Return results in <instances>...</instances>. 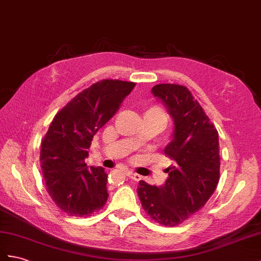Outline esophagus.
Returning <instances> with one entry per match:
<instances>
[{
    "label": "esophagus",
    "mask_w": 261,
    "mask_h": 261,
    "mask_svg": "<svg viewBox=\"0 0 261 261\" xmlns=\"http://www.w3.org/2000/svg\"><path fill=\"white\" fill-rule=\"evenodd\" d=\"M127 176H128L130 179L136 180V181H139V180L142 179V176L141 175L137 174V173H134V171H130V170L127 171Z\"/></svg>",
    "instance_id": "obj_1"
}]
</instances>
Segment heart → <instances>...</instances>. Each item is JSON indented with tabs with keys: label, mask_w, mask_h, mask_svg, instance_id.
I'll return each mask as SVG.
<instances>
[{
	"label": "heart",
	"mask_w": 261,
	"mask_h": 261,
	"mask_svg": "<svg viewBox=\"0 0 261 261\" xmlns=\"http://www.w3.org/2000/svg\"><path fill=\"white\" fill-rule=\"evenodd\" d=\"M145 116H149L157 119L158 122H161L163 125L166 123V113L162 109L161 106H150L147 110L145 111Z\"/></svg>",
	"instance_id": "1"
}]
</instances>
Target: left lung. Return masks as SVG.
I'll return each mask as SVG.
<instances>
[{
    "instance_id": "obj_1",
    "label": "left lung",
    "mask_w": 261,
    "mask_h": 261,
    "mask_svg": "<svg viewBox=\"0 0 261 261\" xmlns=\"http://www.w3.org/2000/svg\"><path fill=\"white\" fill-rule=\"evenodd\" d=\"M151 93L174 119L173 137L164 149L174 164L163 186L141 180L137 194L152 220L174 227L204 207L218 185V132L186 86L158 84Z\"/></svg>"
}]
</instances>
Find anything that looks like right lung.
<instances>
[{"instance_id": "add662e5", "label": "right lung", "mask_w": 261, "mask_h": 261, "mask_svg": "<svg viewBox=\"0 0 261 261\" xmlns=\"http://www.w3.org/2000/svg\"><path fill=\"white\" fill-rule=\"evenodd\" d=\"M135 83L96 82L63 107L41 143L40 161L47 193L69 216H90L106 204L107 175L87 167L94 135L115 115Z\"/></svg>"}]
</instances>
